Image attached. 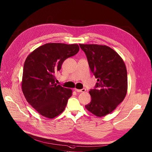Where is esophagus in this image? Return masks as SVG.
I'll return each mask as SVG.
<instances>
[{
    "instance_id": "esophagus-1",
    "label": "esophagus",
    "mask_w": 152,
    "mask_h": 152,
    "mask_svg": "<svg viewBox=\"0 0 152 152\" xmlns=\"http://www.w3.org/2000/svg\"><path fill=\"white\" fill-rule=\"evenodd\" d=\"M75 91L78 93H82V92H85L86 91V89L85 88H83L82 90H78V89H76L75 88Z\"/></svg>"
}]
</instances>
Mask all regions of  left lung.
<instances>
[{
	"instance_id": "left-lung-1",
	"label": "left lung",
	"mask_w": 152,
	"mask_h": 152,
	"mask_svg": "<svg viewBox=\"0 0 152 152\" xmlns=\"http://www.w3.org/2000/svg\"><path fill=\"white\" fill-rule=\"evenodd\" d=\"M86 54L91 72L97 78L90 92L91 101L86 109L97 117L111 113L124 100L128 90L127 70L118 53L109 47L79 44Z\"/></svg>"
}]
</instances>
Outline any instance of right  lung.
<instances>
[{
  "instance_id": "obj_1",
  "label": "right lung",
  "mask_w": 152,
  "mask_h": 152,
  "mask_svg": "<svg viewBox=\"0 0 152 152\" xmlns=\"http://www.w3.org/2000/svg\"><path fill=\"white\" fill-rule=\"evenodd\" d=\"M79 51L77 44L49 43L27 57L24 64L22 91L26 101L43 117L53 118L63 112L70 89L55 83V74L63 62Z\"/></svg>"
}]
</instances>
